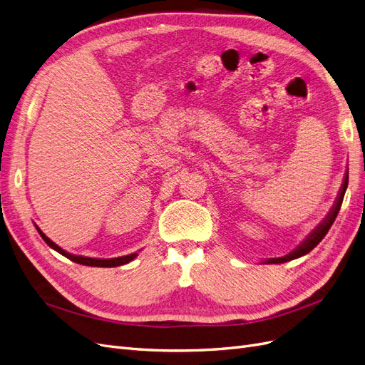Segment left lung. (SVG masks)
<instances>
[{"instance_id":"left-lung-1","label":"left lung","mask_w":365,"mask_h":365,"mask_svg":"<svg viewBox=\"0 0 365 365\" xmlns=\"http://www.w3.org/2000/svg\"><path fill=\"white\" fill-rule=\"evenodd\" d=\"M347 184H349V172L346 173L344 176V182H342L341 185V190L338 193V197H336V202L335 205L332 207V210H330V213L326 216V219L323 220L322 224H319L311 235H309V237L303 242V244L300 247H297L292 252H289L288 256H283V257H277V259H268L264 260V263H284V262H289V260H294V259H298L304 256V254H307L309 251H312L319 242L323 240V237L327 235V231L330 230V227H332V224L335 222L336 219V215L339 213V208H341V204H342V200H344V193H346V189H347Z\"/></svg>"}]
</instances>
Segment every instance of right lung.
Wrapping results in <instances>:
<instances>
[{
    "instance_id": "add662e5",
    "label": "right lung",
    "mask_w": 365,
    "mask_h": 365,
    "mask_svg": "<svg viewBox=\"0 0 365 365\" xmlns=\"http://www.w3.org/2000/svg\"><path fill=\"white\" fill-rule=\"evenodd\" d=\"M38 233L41 235V237L46 240V244L53 248L54 251H58L62 256H65L67 259H70L71 262L76 263H81V264H86V267H101V268H114V267H120V264H126L130 260H134L137 257V252L134 254H129V256H123V257H115V259H93V257H83V256H74V254H70L67 251H63L61 247H58L54 244L53 240H50L46 235L42 233V231L36 227Z\"/></svg>"
}]
</instances>
